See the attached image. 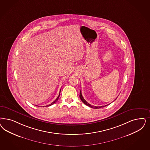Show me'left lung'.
<instances>
[{"label": "left lung", "mask_w": 150, "mask_h": 150, "mask_svg": "<svg viewBox=\"0 0 150 150\" xmlns=\"http://www.w3.org/2000/svg\"><path fill=\"white\" fill-rule=\"evenodd\" d=\"M79 97H80V98H81V100L87 106H89V107H91V108H94V109H98V108H103V107H104V106H107V105H109V104H108V105H104V106H93L92 105H91L90 104H89L88 102L83 98V97L82 96V92H81V91H80V94H79Z\"/></svg>", "instance_id": "obj_1"}]
</instances>
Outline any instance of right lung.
Returning <instances> with one entry per match:
<instances>
[{
	"label": "right lung",
	"instance_id": "1",
	"mask_svg": "<svg viewBox=\"0 0 150 150\" xmlns=\"http://www.w3.org/2000/svg\"><path fill=\"white\" fill-rule=\"evenodd\" d=\"M60 92H61V91H60ZM60 92H59V96H58V97L56 98V99L54 101V102H52L51 104H49L48 105H47L46 106H51V105H53V104H54L56 102H57V100H58V98H59V95H60Z\"/></svg>",
	"mask_w": 150,
	"mask_h": 150
}]
</instances>
